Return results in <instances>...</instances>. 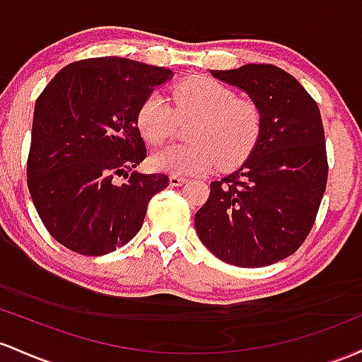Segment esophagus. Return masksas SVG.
<instances>
[{
  "instance_id": "34e87169",
  "label": "esophagus",
  "mask_w": 362,
  "mask_h": 362,
  "mask_svg": "<svg viewBox=\"0 0 362 362\" xmlns=\"http://www.w3.org/2000/svg\"><path fill=\"white\" fill-rule=\"evenodd\" d=\"M186 182V177H181V176H176V174H173V176H169V185L170 186H181Z\"/></svg>"
}]
</instances>
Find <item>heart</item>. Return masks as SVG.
I'll use <instances>...</instances> for the list:
<instances>
[{"label": "heart", "mask_w": 362, "mask_h": 362, "mask_svg": "<svg viewBox=\"0 0 362 362\" xmlns=\"http://www.w3.org/2000/svg\"><path fill=\"white\" fill-rule=\"evenodd\" d=\"M174 109L159 93H150L136 109L135 123L150 145L173 136L177 121L189 144L169 145L150 157L153 169L169 174H200L218 165L241 164L262 133V112L253 100L239 99L230 87L210 76H193L173 88Z\"/></svg>", "instance_id": "obj_1"}]
</instances>
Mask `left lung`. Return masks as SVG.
<instances>
[{
  "label": "left lung",
  "mask_w": 362,
  "mask_h": 362,
  "mask_svg": "<svg viewBox=\"0 0 362 362\" xmlns=\"http://www.w3.org/2000/svg\"><path fill=\"white\" fill-rule=\"evenodd\" d=\"M210 75L239 88L262 112V133L234 173L210 185L194 214L200 241L222 262L258 269L291 257L315 224L328 164L318 104L274 64Z\"/></svg>",
  "instance_id": "1"
}]
</instances>
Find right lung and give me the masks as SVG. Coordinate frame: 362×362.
Instances as JSON below:
<instances>
[{
  "instance_id": "add662e5",
  "label": "right lung",
  "mask_w": 362,
  "mask_h": 362,
  "mask_svg": "<svg viewBox=\"0 0 362 362\" xmlns=\"http://www.w3.org/2000/svg\"><path fill=\"white\" fill-rule=\"evenodd\" d=\"M173 75L127 58H90L64 66L39 95L27 185L40 221L68 250L103 257L124 246L153 194L169 186L165 174L128 170L147 157L138 105Z\"/></svg>"
}]
</instances>
